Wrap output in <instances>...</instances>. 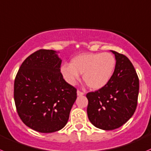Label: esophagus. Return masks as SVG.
Listing matches in <instances>:
<instances>
[{
	"mask_svg": "<svg viewBox=\"0 0 151 151\" xmlns=\"http://www.w3.org/2000/svg\"><path fill=\"white\" fill-rule=\"evenodd\" d=\"M77 95H78V96H81V95H84V92H81L80 90H77Z\"/></svg>",
	"mask_w": 151,
	"mask_h": 151,
	"instance_id": "obj_1",
	"label": "esophagus"
}]
</instances>
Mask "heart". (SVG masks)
<instances>
[{
  "instance_id": "heart-1",
  "label": "heart",
  "mask_w": 151,
  "mask_h": 151,
  "mask_svg": "<svg viewBox=\"0 0 151 151\" xmlns=\"http://www.w3.org/2000/svg\"><path fill=\"white\" fill-rule=\"evenodd\" d=\"M116 60L109 53H83L71 60L70 65L61 68L64 78L74 85L83 74V80L92 89H100L105 86L112 77Z\"/></svg>"
}]
</instances>
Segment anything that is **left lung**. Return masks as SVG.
<instances>
[{"label":"left lung","instance_id":"left-lung-1","mask_svg":"<svg viewBox=\"0 0 151 151\" xmlns=\"http://www.w3.org/2000/svg\"><path fill=\"white\" fill-rule=\"evenodd\" d=\"M111 52L116 59L112 77L105 86L86 94L89 121L106 131L118 128L132 117L139 89L138 76L131 61L125 55Z\"/></svg>","mask_w":151,"mask_h":151}]
</instances>
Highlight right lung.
I'll use <instances>...</instances> for the list:
<instances>
[{"label": "right lung", "instance_id": "1", "mask_svg": "<svg viewBox=\"0 0 151 151\" xmlns=\"http://www.w3.org/2000/svg\"><path fill=\"white\" fill-rule=\"evenodd\" d=\"M62 59L53 50H37L22 63L14 83V99L23 123L40 133L65 126L75 103L76 89L60 72Z\"/></svg>", "mask_w": 151, "mask_h": 151}]
</instances>
